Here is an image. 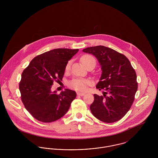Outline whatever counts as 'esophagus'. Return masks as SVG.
<instances>
[{
  "label": "esophagus",
  "instance_id": "obj_1",
  "mask_svg": "<svg viewBox=\"0 0 158 158\" xmlns=\"http://www.w3.org/2000/svg\"><path fill=\"white\" fill-rule=\"evenodd\" d=\"M77 94L78 95H80V96H83V95H85V93H83V92H78L77 93Z\"/></svg>",
  "mask_w": 158,
  "mask_h": 158
}]
</instances>
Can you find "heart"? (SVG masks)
Returning a JSON list of instances; mask_svg holds the SVG:
<instances>
[{
  "instance_id": "b5f03b06",
  "label": "heart",
  "mask_w": 158,
  "mask_h": 158,
  "mask_svg": "<svg viewBox=\"0 0 158 158\" xmlns=\"http://www.w3.org/2000/svg\"><path fill=\"white\" fill-rule=\"evenodd\" d=\"M81 63L87 68L91 64H96V61L94 57L89 55H85L82 56L80 58ZM70 68V61H69L66 67L65 70L68 72ZM92 84V81L89 79H84V78H75L71 80L69 83V86L75 90L80 91H85L88 88V86Z\"/></svg>"
}]
</instances>
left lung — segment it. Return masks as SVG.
Masks as SVG:
<instances>
[{"label": "left lung", "instance_id": "1", "mask_svg": "<svg viewBox=\"0 0 158 158\" xmlns=\"http://www.w3.org/2000/svg\"><path fill=\"white\" fill-rule=\"evenodd\" d=\"M83 51L94 55L102 69L96 88L105 92L103 95H94L91 113L103 122L118 121L130 110L135 100L138 86L135 70L124 55L111 48L98 45Z\"/></svg>", "mask_w": 158, "mask_h": 158}]
</instances>
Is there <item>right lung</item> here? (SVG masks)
Segmentation results:
<instances>
[{
    "instance_id": "right-lung-1",
    "label": "right lung",
    "mask_w": 158,
    "mask_h": 158,
    "mask_svg": "<svg viewBox=\"0 0 158 158\" xmlns=\"http://www.w3.org/2000/svg\"><path fill=\"white\" fill-rule=\"evenodd\" d=\"M78 50L56 48L46 52L35 57L23 70L19 83L21 100L36 120L50 123L68 112L76 92L65 89L57 94L51 87L54 81H62L68 61Z\"/></svg>"
}]
</instances>
